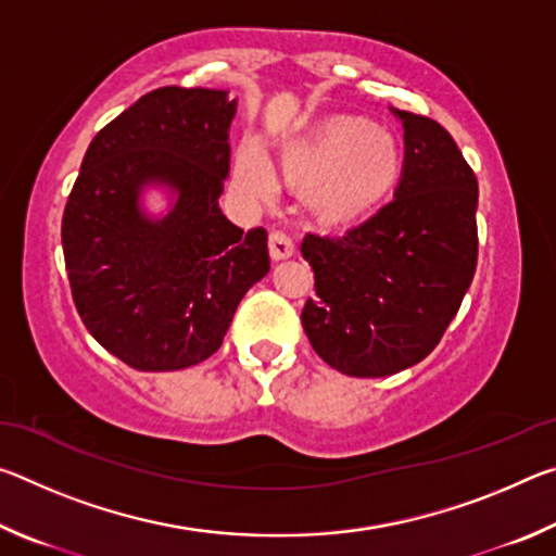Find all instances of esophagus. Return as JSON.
Returning <instances> with one entry per match:
<instances>
[{
    "instance_id": "1",
    "label": "esophagus",
    "mask_w": 556,
    "mask_h": 556,
    "mask_svg": "<svg viewBox=\"0 0 556 556\" xmlns=\"http://www.w3.org/2000/svg\"><path fill=\"white\" fill-rule=\"evenodd\" d=\"M269 255L271 260H285L294 255V240L285 230L269 232Z\"/></svg>"
}]
</instances>
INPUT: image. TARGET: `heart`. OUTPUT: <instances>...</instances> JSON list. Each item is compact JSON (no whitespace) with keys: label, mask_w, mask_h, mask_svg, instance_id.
<instances>
[{"label":"heart","mask_w":556,"mask_h":556,"mask_svg":"<svg viewBox=\"0 0 556 556\" xmlns=\"http://www.w3.org/2000/svg\"><path fill=\"white\" fill-rule=\"evenodd\" d=\"M289 172L304 181H324L318 205L333 220H357L392 193L400 178V149L390 135L370 131L357 119H336L304 142L287 149ZM238 176L255 195L275 193L277 176L262 149L248 147Z\"/></svg>","instance_id":"1"}]
</instances>
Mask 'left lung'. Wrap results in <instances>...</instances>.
Listing matches in <instances>:
<instances>
[{
	"instance_id": "left-lung-1",
	"label": "left lung",
	"mask_w": 556,
	"mask_h": 556,
	"mask_svg": "<svg viewBox=\"0 0 556 556\" xmlns=\"http://www.w3.org/2000/svg\"><path fill=\"white\" fill-rule=\"evenodd\" d=\"M404 129L394 199L338 235L306 232L314 269L301 324L314 351L353 378L425 361L464 301L478 262V181L439 122L392 108Z\"/></svg>"
}]
</instances>
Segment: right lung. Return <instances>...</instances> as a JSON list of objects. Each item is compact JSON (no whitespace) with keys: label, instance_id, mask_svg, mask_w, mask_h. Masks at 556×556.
<instances>
[{"label":"right lung","instance_id":"1","mask_svg":"<svg viewBox=\"0 0 556 556\" xmlns=\"http://www.w3.org/2000/svg\"><path fill=\"white\" fill-rule=\"evenodd\" d=\"M232 117L225 90L156 88L83 156L61 225L71 294L92 338L135 370L211 357L244 291L269 271L267 230L242 232L218 205ZM147 182L179 193L162 222L138 211Z\"/></svg>","mask_w":556,"mask_h":556}]
</instances>
